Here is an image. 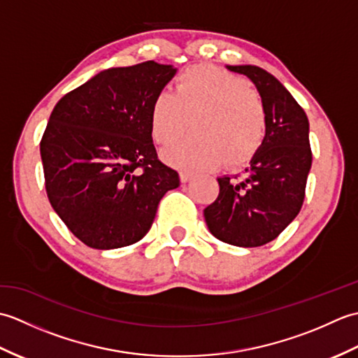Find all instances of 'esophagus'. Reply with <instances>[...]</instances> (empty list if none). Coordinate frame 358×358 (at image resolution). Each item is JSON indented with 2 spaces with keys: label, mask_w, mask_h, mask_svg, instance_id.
<instances>
[{
  "label": "esophagus",
  "mask_w": 358,
  "mask_h": 358,
  "mask_svg": "<svg viewBox=\"0 0 358 358\" xmlns=\"http://www.w3.org/2000/svg\"><path fill=\"white\" fill-rule=\"evenodd\" d=\"M194 175L195 173L192 171H187V169L180 171V178H181V181H183V183H187V181L194 177Z\"/></svg>",
  "instance_id": "obj_1"
}]
</instances>
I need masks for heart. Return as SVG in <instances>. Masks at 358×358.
<instances>
[{"instance_id":"b5f03b06","label":"heart","mask_w":358,"mask_h":358,"mask_svg":"<svg viewBox=\"0 0 358 358\" xmlns=\"http://www.w3.org/2000/svg\"><path fill=\"white\" fill-rule=\"evenodd\" d=\"M192 136L163 152L167 163L201 169L218 163L237 166L260 149L266 135V110L246 80L214 66H195L175 83L173 94L152 101L149 127L158 144H171L186 131Z\"/></svg>"}]
</instances>
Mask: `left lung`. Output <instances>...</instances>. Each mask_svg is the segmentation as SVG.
Segmentation results:
<instances>
[{"instance_id": "8db88e82", "label": "left lung", "mask_w": 358, "mask_h": 358, "mask_svg": "<svg viewBox=\"0 0 358 358\" xmlns=\"http://www.w3.org/2000/svg\"><path fill=\"white\" fill-rule=\"evenodd\" d=\"M226 69L254 83L268 126L245 173L217 178L218 199L204 209V220L220 241L257 248L277 238L301 209L313 164L309 121L291 92L262 67L241 64Z\"/></svg>"}]
</instances>
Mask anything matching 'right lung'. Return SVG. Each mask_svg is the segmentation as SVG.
Here are the masks:
<instances>
[{
  "mask_svg": "<svg viewBox=\"0 0 358 358\" xmlns=\"http://www.w3.org/2000/svg\"><path fill=\"white\" fill-rule=\"evenodd\" d=\"M177 69L146 62L110 67L66 94L40 144L53 210L86 246L109 250L140 241L159 200L180 186L157 157L152 101Z\"/></svg>",
  "mask_w": 358,
  "mask_h": 358,
  "instance_id": "1",
  "label": "right lung"
}]
</instances>
